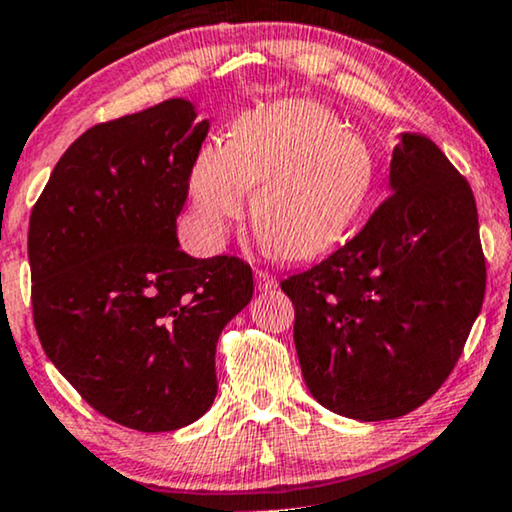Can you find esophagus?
<instances>
[{
	"instance_id": "esophagus-1",
	"label": "esophagus",
	"mask_w": 512,
	"mask_h": 512,
	"mask_svg": "<svg viewBox=\"0 0 512 512\" xmlns=\"http://www.w3.org/2000/svg\"><path fill=\"white\" fill-rule=\"evenodd\" d=\"M255 280H257L259 290H276V285H278L276 276H273V273H269V271H264V269H257Z\"/></svg>"
}]
</instances>
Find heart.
Returning a JSON list of instances; mask_svg holds the SVG:
<instances>
[{
    "mask_svg": "<svg viewBox=\"0 0 512 512\" xmlns=\"http://www.w3.org/2000/svg\"><path fill=\"white\" fill-rule=\"evenodd\" d=\"M376 164L362 136L325 106L285 99L241 115L229 143H206L190 171L194 220L222 243L255 190L253 220L273 250L304 259L345 234L369 197Z\"/></svg>",
    "mask_w": 512,
    "mask_h": 512,
    "instance_id": "1",
    "label": "heart"
}]
</instances>
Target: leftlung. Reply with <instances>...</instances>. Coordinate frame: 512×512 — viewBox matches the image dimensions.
Segmentation results:
<instances>
[{"mask_svg": "<svg viewBox=\"0 0 512 512\" xmlns=\"http://www.w3.org/2000/svg\"><path fill=\"white\" fill-rule=\"evenodd\" d=\"M390 187L357 236L280 283L308 390L362 422L394 420L438 392L487 285L471 185L443 150L403 134Z\"/></svg>", "mask_w": 512, "mask_h": 512, "instance_id": "1", "label": "left lung"}]
</instances>
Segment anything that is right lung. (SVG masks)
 Here are the masks:
<instances>
[{
    "label": "right lung",
    "mask_w": 512,
    "mask_h": 512,
    "mask_svg": "<svg viewBox=\"0 0 512 512\" xmlns=\"http://www.w3.org/2000/svg\"><path fill=\"white\" fill-rule=\"evenodd\" d=\"M185 99L122 115L67 148L32 208V315L57 371L136 431L192 424L218 394L215 345L253 299L234 255L178 248L208 122Z\"/></svg>",
    "instance_id": "obj_1"
}]
</instances>
